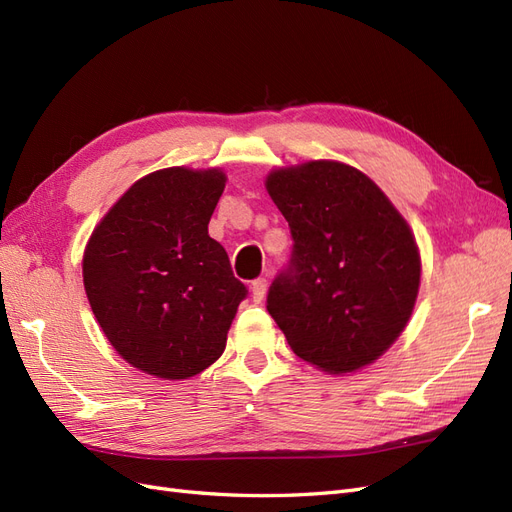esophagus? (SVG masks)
<instances>
[{"label": "esophagus", "mask_w": 512, "mask_h": 512, "mask_svg": "<svg viewBox=\"0 0 512 512\" xmlns=\"http://www.w3.org/2000/svg\"><path fill=\"white\" fill-rule=\"evenodd\" d=\"M267 286H269V282L265 280V277H258V280L252 282V299H254L256 303H260L262 299H265Z\"/></svg>", "instance_id": "esophagus-1"}]
</instances>
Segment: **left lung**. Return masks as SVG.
<instances>
[{
  "label": "left lung",
  "instance_id": "1",
  "mask_svg": "<svg viewBox=\"0 0 512 512\" xmlns=\"http://www.w3.org/2000/svg\"><path fill=\"white\" fill-rule=\"evenodd\" d=\"M267 192L294 241L267 294L292 352L329 374L374 363L404 331L421 284L408 222L374 181L342 162L273 170Z\"/></svg>",
  "mask_w": 512,
  "mask_h": 512
}]
</instances>
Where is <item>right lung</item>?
<instances>
[{
  "label": "right lung",
  "mask_w": 512,
  "mask_h": 512,
  "mask_svg": "<svg viewBox=\"0 0 512 512\" xmlns=\"http://www.w3.org/2000/svg\"><path fill=\"white\" fill-rule=\"evenodd\" d=\"M218 168L173 166L138 179L91 232L83 282L94 316L132 367L185 380L220 359L247 288L209 220Z\"/></svg>",
  "instance_id": "1"
}]
</instances>
